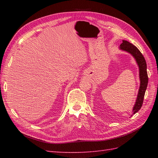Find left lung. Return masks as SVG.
Masks as SVG:
<instances>
[{
    "label": "left lung",
    "mask_w": 158,
    "mask_h": 158,
    "mask_svg": "<svg viewBox=\"0 0 158 158\" xmlns=\"http://www.w3.org/2000/svg\"><path fill=\"white\" fill-rule=\"evenodd\" d=\"M120 49L129 52L135 57L136 61L139 67V77L140 80V84L138 96H137L135 106L133 108L132 111L133 114H135L139 111L143 105L144 96H145L147 84H148V75H147V64L145 59L144 58L141 52L139 51V49L136 46L132 45V43L123 40L122 43L120 45Z\"/></svg>",
    "instance_id": "8db88e82"
}]
</instances>
